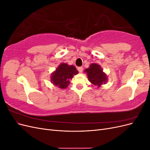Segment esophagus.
<instances>
[{"label":"esophagus","mask_w":150,"mask_h":150,"mask_svg":"<svg viewBox=\"0 0 150 150\" xmlns=\"http://www.w3.org/2000/svg\"><path fill=\"white\" fill-rule=\"evenodd\" d=\"M78 70L79 72H82L83 70V67H78Z\"/></svg>","instance_id":"1"}]
</instances>
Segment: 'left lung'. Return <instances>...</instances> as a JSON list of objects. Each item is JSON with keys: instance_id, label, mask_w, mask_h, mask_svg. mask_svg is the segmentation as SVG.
Segmentation results:
<instances>
[{"instance_id": "8db88e82", "label": "left lung", "mask_w": 150, "mask_h": 150, "mask_svg": "<svg viewBox=\"0 0 150 150\" xmlns=\"http://www.w3.org/2000/svg\"><path fill=\"white\" fill-rule=\"evenodd\" d=\"M88 76V80L98 87L107 82V76L103 71L101 67L97 64H91L89 67L84 70Z\"/></svg>"}]
</instances>
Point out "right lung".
I'll return each mask as SVG.
<instances>
[{
    "instance_id": "obj_1",
    "label": "right lung",
    "mask_w": 150,
    "mask_h": 150,
    "mask_svg": "<svg viewBox=\"0 0 150 150\" xmlns=\"http://www.w3.org/2000/svg\"><path fill=\"white\" fill-rule=\"evenodd\" d=\"M78 74V71L74 66H69L66 63H61L53 72L51 76L52 84L61 89L66 88L74 75Z\"/></svg>"
}]
</instances>
